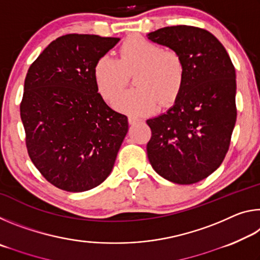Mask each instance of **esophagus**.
<instances>
[{"label": "esophagus", "instance_id": "1", "mask_svg": "<svg viewBox=\"0 0 260 260\" xmlns=\"http://www.w3.org/2000/svg\"><path fill=\"white\" fill-rule=\"evenodd\" d=\"M140 121V118H138V117H134V116H129L128 117V122L131 125H134V124H136V122H139Z\"/></svg>", "mask_w": 260, "mask_h": 260}]
</instances>
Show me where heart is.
Wrapping results in <instances>:
<instances>
[{
	"label": "heart",
	"mask_w": 260,
	"mask_h": 260,
	"mask_svg": "<svg viewBox=\"0 0 260 260\" xmlns=\"http://www.w3.org/2000/svg\"><path fill=\"white\" fill-rule=\"evenodd\" d=\"M119 60L105 54L95 63L94 79L100 94L111 101L125 87L127 73L140 69L135 77L136 89L126 90L114 100L121 112L146 114L159 103L174 102L181 91L184 78L183 61L177 52L140 37H132L122 43Z\"/></svg>",
	"instance_id": "heart-1"
}]
</instances>
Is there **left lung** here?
I'll list each match as a JSON object with an SVG mask.
<instances>
[{
    "mask_svg": "<svg viewBox=\"0 0 260 260\" xmlns=\"http://www.w3.org/2000/svg\"><path fill=\"white\" fill-rule=\"evenodd\" d=\"M181 57V91L165 113L150 118L147 153L166 180L192 184L212 174L225 158L236 122V74L220 41L208 30L179 25L147 34Z\"/></svg>",
    "mask_w": 260,
    "mask_h": 260,
    "instance_id": "left-lung-1",
    "label": "left lung"
}]
</instances>
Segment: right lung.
Here are the masks:
<instances>
[{
  "mask_svg": "<svg viewBox=\"0 0 260 260\" xmlns=\"http://www.w3.org/2000/svg\"><path fill=\"white\" fill-rule=\"evenodd\" d=\"M119 40L63 35L28 69L20 104L26 147L35 167L61 190L102 183L128 132L127 117L104 102L94 79L95 63Z\"/></svg>",
  "mask_w": 260,
  "mask_h": 260,
  "instance_id": "right-lung-1",
  "label": "right lung"
}]
</instances>
